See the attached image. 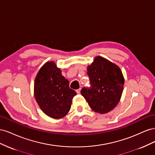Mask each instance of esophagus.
<instances>
[{"instance_id": "1", "label": "esophagus", "mask_w": 155, "mask_h": 155, "mask_svg": "<svg viewBox=\"0 0 155 155\" xmlns=\"http://www.w3.org/2000/svg\"><path fill=\"white\" fill-rule=\"evenodd\" d=\"M80 92H81V88H79V89H78V90H76V92L78 94H80Z\"/></svg>"}]
</instances>
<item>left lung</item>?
<instances>
[{"mask_svg":"<svg viewBox=\"0 0 155 155\" xmlns=\"http://www.w3.org/2000/svg\"><path fill=\"white\" fill-rule=\"evenodd\" d=\"M91 87L81 93L91 109L100 114L107 113L118 105L123 92L124 78L119 67L97 56L87 67Z\"/></svg>","mask_w":155,"mask_h":155,"instance_id":"obj_1","label":"left lung"}]
</instances>
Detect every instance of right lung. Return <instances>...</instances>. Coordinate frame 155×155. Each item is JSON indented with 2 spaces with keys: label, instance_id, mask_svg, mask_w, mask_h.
I'll list each match as a JSON object with an SVG mask.
<instances>
[{
  "label": "right lung",
  "instance_id": "add662e5",
  "mask_svg": "<svg viewBox=\"0 0 155 155\" xmlns=\"http://www.w3.org/2000/svg\"><path fill=\"white\" fill-rule=\"evenodd\" d=\"M76 92L54 61L46 62L37 73L34 82L36 101L45 114L54 119L66 116Z\"/></svg>",
  "mask_w": 155,
  "mask_h": 155
}]
</instances>
